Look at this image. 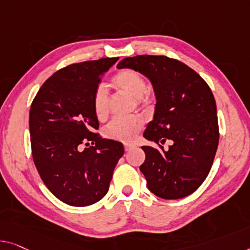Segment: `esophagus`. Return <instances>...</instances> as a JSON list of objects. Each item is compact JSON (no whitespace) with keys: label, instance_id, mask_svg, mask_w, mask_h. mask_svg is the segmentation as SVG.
Segmentation results:
<instances>
[{"label":"esophagus","instance_id":"1","mask_svg":"<svg viewBox=\"0 0 250 250\" xmlns=\"http://www.w3.org/2000/svg\"><path fill=\"white\" fill-rule=\"evenodd\" d=\"M133 148H136V146L133 144H125V151H130V150H132Z\"/></svg>","mask_w":250,"mask_h":250}]
</instances>
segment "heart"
<instances>
[{
  "instance_id": "obj_1",
  "label": "heart",
  "mask_w": 250,
  "mask_h": 250,
  "mask_svg": "<svg viewBox=\"0 0 250 250\" xmlns=\"http://www.w3.org/2000/svg\"><path fill=\"white\" fill-rule=\"evenodd\" d=\"M113 84L119 91L135 100L143 99L147 92V83L139 73L131 69H125L113 77ZM109 106L107 92L103 86H99L93 96V107L99 120L105 119ZM143 128V121L139 118L114 119L104 129V136L109 139L130 143L135 139Z\"/></svg>"
}]
</instances>
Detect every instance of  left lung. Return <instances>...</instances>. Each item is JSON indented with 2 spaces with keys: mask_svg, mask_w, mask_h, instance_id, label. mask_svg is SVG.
Segmentation results:
<instances>
[{
  "mask_svg": "<svg viewBox=\"0 0 250 250\" xmlns=\"http://www.w3.org/2000/svg\"><path fill=\"white\" fill-rule=\"evenodd\" d=\"M117 67L143 74L154 88L155 113L144 137L161 149L141 147L146 159L140 166L149 191L166 200L192 194L210 172L219 144L210 87L188 65L166 56L128 57ZM165 142L170 144L167 149L162 147Z\"/></svg>",
  "mask_w": 250,
  "mask_h": 250,
  "instance_id": "1",
  "label": "left lung"
}]
</instances>
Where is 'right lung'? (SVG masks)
Masks as SVG:
<instances>
[{"label":"right lung","mask_w":250,"mask_h":250,"mask_svg":"<svg viewBox=\"0 0 250 250\" xmlns=\"http://www.w3.org/2000/svg\"><path fill=\"white\" fill-rule=\"evenodd\" d=\"M118 57L83 62L59 69L42 84L31 104L29 129L32 157L44 185L73 207L99 202L109 191L125 149L100 137L93 96ZM91 141L92 146L81 149Z\"/></svg>","instance_id":"obj_1"}]
</instances>
